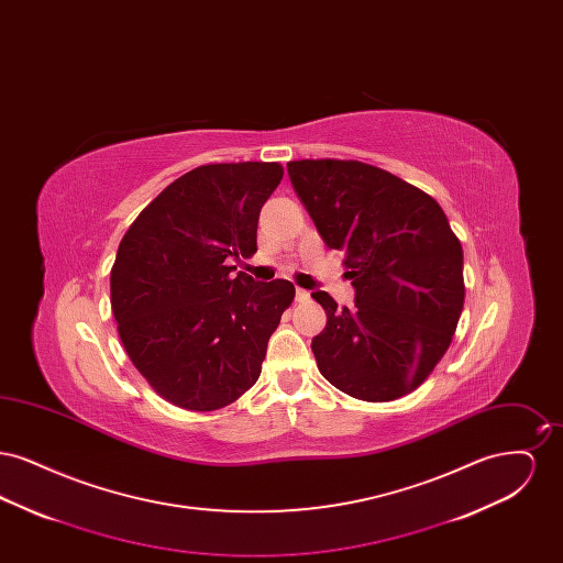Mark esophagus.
Listing matches in <instances>:
<instances>
[{
  "label": "esophagus",
  "mask_w": 563,
  "mask_h": 563,
  "mask_svg": "<svg viewBox=\"0 0 563 563\" xmlns=\"http://www.w3.org/2000/svg\"><path fill=\"white\" fill-rule=\"evenodd\" d=\"M295 299H297V301H308V299H310V291H306V289H295Z\"/></svg>",
  "instance_id": "obj_1"
}]
</instances>
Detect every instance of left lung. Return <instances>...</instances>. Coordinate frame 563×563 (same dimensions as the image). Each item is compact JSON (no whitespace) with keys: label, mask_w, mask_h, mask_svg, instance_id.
Returning <instances> with one entry per match:
<instances>
[{"label":"left lung","mask_w":563,"mask_h":563,"mask_svg":"<svg viewBox=\"0 0 563 563\" xmlns=\"http://www.w3.org/2000/svg\"><path fill=\"white\" fill-rule=\"evenodd\" d=\"M295 194L329 249L344 253L354 306L312 297L327 324L319 372L354 399L416 390L450 349L464 306L462 244L434 198L358 161L287 162Z\"/></svg>","instance_id":"1"}]
</instances>
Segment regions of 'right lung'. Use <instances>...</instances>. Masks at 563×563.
I'll list each match as a JSON object with an SVG mask.
<instances>
[{
  "label": "right lung",
  "mask_w": 563,
  "mask_h": 563,
  "mask_svg": "<svg viewBox=\"0 0 563 563\" xmlns=\"http://www.w3.org/2000/svg\"><path fill=\"white\" fill-rule=\"evenodd\" d=\"M278 162L205 164L139 213L111 268V310L134 367L177 407L213 411L262 374L269 335L291 306L289 280L255 283L228 266L257 251Z\"/></svg>",
  "instance_id": "obj_1"
}]
</instances>
